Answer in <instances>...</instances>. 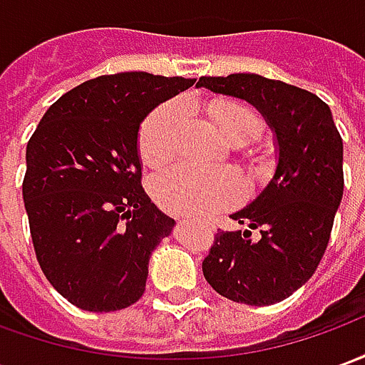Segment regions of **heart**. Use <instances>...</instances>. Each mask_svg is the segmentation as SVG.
<instances>
[{
	"label": "heart",
	"mask_w": 365,
	"mask_h": 365,
	"mask_svg": "<svg viewBox=\"0 0 365 365\" xmlns=\"http://www.w3.org/2000/svg\"><path fill=\"white\" fill-rule=\"evenodd\" d=\"M209 115L230 143H250L264 130L260 111L240 99H215ZM190 107L183 99H170L152 109L138 128L136 146L144 164L156 166L180 150ZM150 193L162 209L175 215L205 217L237 205L245 185L232 170H207L195 164H174L152 175Z\"/></svg>",
	"instance_id": "1"
}]
</instances>
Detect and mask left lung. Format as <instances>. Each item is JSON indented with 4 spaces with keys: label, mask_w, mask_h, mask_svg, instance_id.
<instances>
[{
    "label": "left lung",
    "mask_w": 365,
    "mask_h": 365,
    "mask_svg": "<svg viewBox=\"0 0 365 365\" xmlns=\"http://www.w3.org/2000/svg\"><path fill=\"white\" fill-rule=\"evenodd\" d=\"M215 93L252 103L274 128L279 160L252 203L230 215L252 230H217L203 275L219 295L245 305H274L314 274L329 246L344 193L342 136L321 97L258 74L203 76Z\"/></svg>",
    "instance_id": "8db88e82"
}]
</instances>
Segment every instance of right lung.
<instances>
[{"label":"right lung","instance_id":"add662e5","mask_svg":"<svg viewBox=\"0 0 365 365\" xmlns=\"http://www.w3.org/2000/svg\"><path fill=\"white\" fill-rule=\"evenodd\" d=\"M195 80L148 72L99 76L48 107L27 143L23 201L38 266L91 313L143 297L148 260L174 219L143 190L138 127Z\"/></svg>","mask_w":365,"mask_h":365}]
</instances>
